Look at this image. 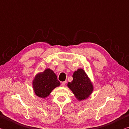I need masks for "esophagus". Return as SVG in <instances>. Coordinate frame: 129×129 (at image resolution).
I'll list each match as a JSON object with an SVG mask.
<instances>
[{"mask_svg": "<svg viewBox=\"0 0 129 129\" xmlns=\"http://www.w3.org/2000/svg\"><path fill=\"white\" fill-rule=\"evenodd\" d=\"M67 82L66 81H64V82H61V86H62V87H64V86H65V84H66Z\"/></svg>", "mask_w": 129, "mask_h": 129, "instance_id": "esophagus-1", "label": "esophagus"}]
</instances>
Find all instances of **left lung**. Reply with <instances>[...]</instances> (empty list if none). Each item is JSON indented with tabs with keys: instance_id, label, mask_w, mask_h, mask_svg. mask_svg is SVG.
I'll return each mask as SVG.
<instances>
[{
	"instance_id": "obj_1",
	"label": "left lung",
	"mask_w": 129,
	"mask_h": 129,
	"mask_svg": "<svg viewBox=\"0 0 129 129\" xmlns=\"http://www.w3.org/2000/svg\"><path fill=\"white\" fill-rule=\"evenodd\" d=\"M68 87L79 101L88 98L93 90L92 83L82 69L74 72L73 81L68 83Z\"/></svg>"
}]
</instances>
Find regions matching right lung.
<instances>
[{"label": "right lung", "instance_id": "obj_1", "mask_svg": "<svg viewBox=\"0 0 129 129\" xmlns=\"http://www.w3.org/2000/svg\"><path fill=\"white\" fill-rule=\"evenodd\" d=\"M60 85L56 75L50 69H46L43 72L37 74L33 81L35 93L42 98L47 97L53 89Z\"/></svg>", "mask_w": 129, "mask_h": 129}]
</instances>
